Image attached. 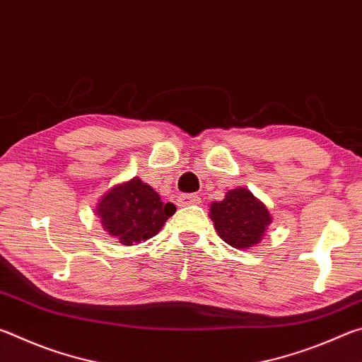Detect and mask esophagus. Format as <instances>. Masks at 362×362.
I'll list each match as a JSON object with an SVG mask.
<instances>
[{
    "label": "esophagus",
    "instance_id": "1",
    "mask_svg": "<svg viewBox=\"0 0 362 362\" xmlns=\"http://www.w3.org/2000/svg\"><path fill=\"white\" fill-rule=\"evenodd\" d=\"M201 198L199 194H182L177 199V204L179 206H189V204H199Z\"/></svg>",
    "mask_w": 362,
    "mask_h": 362
}]
</instances>
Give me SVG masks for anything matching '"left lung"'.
<instances>
[{
  "label": "left lung",
  "mask_w": 362,
  "mask_h": 362,
  "mask_svg": "<svg viewBox=\"0 0 362 362\" xmlns=\"http://www.w3.org/2000/svg\"><path fill=\"white\" fill-rule=\"evenodd\" d=\"M209 217L218 236L241 250L260 244L273 220L268 207L241 187L228 189L222 201L211 203Z\"/></svg>",
  "instance_id": "8db88e82"
}]
</instances>
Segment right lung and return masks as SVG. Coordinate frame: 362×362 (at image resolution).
Here are the masks:
<instances>
[{"instance_id": "right-lung-1", "label": "right lung", "mask_w": 362, "mask_h": 362, "mask_svg": "<svg viewBox=\"0 0 362 362\" xmlns=\"http://www.w3.org/2000/svg\"><path fill=\"white\" fill-rule=\"evenodd\" d=\"M94 212L110 236L122 246H134L158 235L166 220L175 214V206L164 204L148 183L134 177L110 188Z\"/></svg>"}]
</instances>
